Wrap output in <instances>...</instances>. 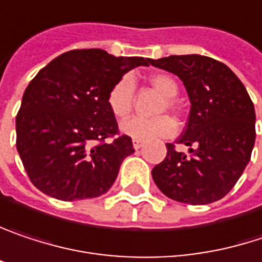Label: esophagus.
Returning a JSON list of instances; mask_svg holds the SVG:
<instances>
[{"mask_svg":"<svg viewBox=\"0 0 262 262\" xmlns=\"http://www.w3.org/2000/svg\"><path fill=\"white\" fill-rule=\"evenodd\" d=\"M133 146H134V149H140V147L143 146V140H140V139H133Z\"/></svg>","mask_w":262,"mask_h":262,"instance_id":"1","label":"esophagus"}]
</instances>
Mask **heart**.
<instances>
[{
	"label": "heart",
	"mask_w": 262,
	"mask_h": 262,
	"mask_svg": "<svg viewBox=\"0 0 262 262\" xmlns=\"http://www.w3.org/2000/svg\"><path fill=\"white\" fill-rule=\"evenodd\" d=\"M150 84L160 90L166 101H163L160 107V113L170 110L177 112L178 104L175 101V96L178 95V82L169 74H155L150 77ZM134 95H136V85L133 81V77L123 75L110 87L107 93V107L110 113L116 119H125L131 113L134 105ZM122 131L133 137V139H157V137H170L177 133V123L172 117L166 115L155 116V117H131L122 123Z\"/></svg>",
	"instance_id": "obj_1"
}]
</instances>
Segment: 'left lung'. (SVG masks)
<instances>
[{
  "label": "left lung",
  "instance_id": "left-lung-1",
  "mask_svg": "<svg viewBox=\"0 0 262 262\" xmlns=\"http://www.w3.org/2000/svg\"><path fill=\"white\" fill-rule=\"evenodd\" d=\"M152 66L178 75L190 98L187 126L177 143H167L166 158L152 169L157 187L170 199L191 205L226 196L240 180L255 145L253 102L237 75L205 55H170Z\"/></svg>",
  "mask_w": 262,
  "mask_h": 262
}]
</instances>
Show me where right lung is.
Returning <instances> with one entry per match:
<instances>
[{"mask_svg": "<svg viewBox=\"0 0 262 262\" xmlns=\"http://www.w3.org/2000/svg\"><path fill=\"white\" fill-rule=\"evenodd\" d=\"M149 63L102 49H72L39 71L16 116V149L34 187L66 202L110 190L134 147L119 133L107 93L128 71Z\"/></svg>", "mask_w": 262, "mask_h": 262, "instance_id": "right-lung-1", "label": "right lung"}]
</instances>
